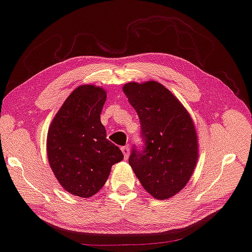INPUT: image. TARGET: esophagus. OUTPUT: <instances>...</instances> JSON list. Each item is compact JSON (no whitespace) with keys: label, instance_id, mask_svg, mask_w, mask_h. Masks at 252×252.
Returning a JSON list of instances; mask_svg holds the SVG:
<instances>
[{"label":"esophagus","instance_id":"1","mask_svg":"<svg viewBox=\"0 0 252 252\" xmlns=\"http://www.w3.org/2000/svg\"><path fill=\"white\" fill-rule=\"evenodd\" d=\"M122 153H123V156H125V159H126L127 157H129V153H130V148L127 147V146H125V147L121 148Z\"/></svg>","mask_w":252,"mask_h":252}]
</instances>
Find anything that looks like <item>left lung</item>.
<instances>
[{"mask_svg": "<svg viewBox=\"0 0 252 252\" xmlns=\"http://www.w3.org/2000/svg\"><path fill=\"white\" fill-rule=\"evenodd\" d=\"M123 93L140 120L144 152L133 149L129 164L141 186L158 200L187 186L199 157L193 120L182 103L159 82H127Z\"/></svg>", "mask_w": 252, "mask_h": 252, "instance_id": "1", "label": "left lung"}]
</instances>
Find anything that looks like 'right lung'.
Wrapping results in <instances>:
<instances>
[{
	"instance_id": "add662e5",
	"label": "right lung",
	"mask_w": 252,
	"mask_h": 252,
	"mask_svg": "<svg viewBox=\"0 0 252 252\" xmlns=\"http://www.w3.org/2000/svg\"><path fill=\"white\" fill-rule=\"evenodd\" d=\"M106 96L98 86H79L48 127L46 149L52 171L63 189L81 198L98 192L112 166L123 159L100 122Z\"/></svg>"
}]
</instances>
